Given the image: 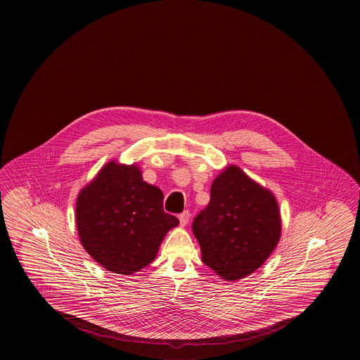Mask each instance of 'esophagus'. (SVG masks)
<instances>
[{
    "instance_id": "obj_1",
    "label": "esophagus",
    "mask_w": 360,
    "mask_h": 360,
    "mask_svg": "<svg viewBox=\"0 0 360 360\" xmlns=\"http://www.w3.org/2000/svg\"><path fill=\"white\" fill-rule=\"evenodd\" d=\"M188 219H190L188 210H185V212H182V213L179 214V223H181L182 226H185V225L188 223Z\"/></svg>"
}]
</instances>
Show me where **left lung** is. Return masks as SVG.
Segmentation results:
<instances>
[{
    "instance_id": "left-lung-1",
    "label": "left lung",
    "mask_w": 360,
    "mask_h": 360,
    "mask_svg": "<svg viewBox=\"0 0 360 360\" xmlns=\"http://www.w3.org/2000/svg\"><path fill=\"white\" fill-rule=\"evenodd\" d=\"M274 194L238 166H228L212 184L210 201L191 225L202 262L225 281L252 274L281 238Z\"/></svg>"
}]
</instances>
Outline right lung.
Wrapping results in <instances>:
<instances>
[{"mask_svg": "<svg viewBox=\"0 0 360 360\" xmlns=\"http://www.w3.org/2000/svg\"><path fill=\"white\" fill-rule=\"evenodd\" d=\"M75 219L86 252L108 271L131 275L154 260L179 220L163 210V193L135 165L109 162L77 198Z\"/></svg>", "mask_w": 360, "mask_h": 360, "instance_id": "add662e5", "label": "right lung"}]
</instances>
